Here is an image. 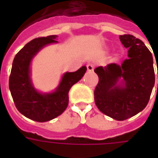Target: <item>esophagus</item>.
I'll return each instance as SVG.
<instances>
[{"instance_id":"34e87169","label":"esophagus","mask_w":158,"mask_h":158,"mask_svg":"<svg viewBox=\"0 0 158 158\" xmlns=\"http://www.w3.org/2000/svg\"><path fill=\"white\" fill-rule=\"evenodd\" d=\"M87 69H88V71H93L94 69V65L93 64H91V63H89V64H87Z\"/></svg>"}]
</instances>
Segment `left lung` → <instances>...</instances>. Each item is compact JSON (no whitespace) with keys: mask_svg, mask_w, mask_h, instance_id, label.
Here are the masks:
<instances>
[{"mask_svg":"<svg viewBox=\"0 0 158 158\" xmlns=\"http://www.w3.org/2000/svg\"><path fill=\"white\" fill-rule=\"evenodd\" d=\"M120 40L129 48V58L121 65L112 63L94 69L99 79L94 101L103 114L124 120L146 107L154 86L155 73L152 53L142 41L130 34L120 35ZM120 78L124 85L117 84Z\"/></svg>","mask_w":158,"mask_h":158,"instance_id":"obj_1","label":"left lung"}]
</instances>
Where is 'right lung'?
I'll use <instances>...</instances> for the list:
<instances>
[{"label":"right lung","mask_w":158,"mask_h":158,"mask_svg":"<svg viewBox=\"0 0 158 158\" xmlns=\"http://www.w3.org/2000/svg\"><path fill=\"white\" fill-rule=\"evenodd\" d=\"M56 38V35L41 37L27 43L15 55L9 79V88L16 108L24 116L38 122L52 120L66 109L69 89L87 70L86 66H83L75 72L65 73L52 94H42L33 88L29 76L31 60L43 47L57 43Z\"/></svg>","instance_id":"add662e5"}]
</instances>
